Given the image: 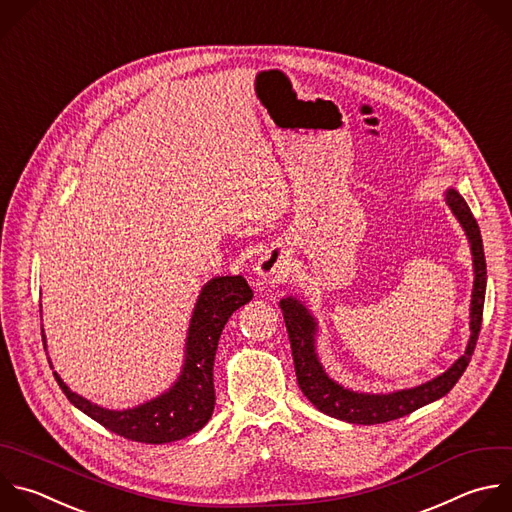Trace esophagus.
<instances>
[{
    "label": "esophagus",
    "instance_id": "34e87169",
    "mask_svg": "<svg viewBox=\"0 0 512 512\" xmlns=\"http://www.w3.org/2000/svg\"><path fill=\"white\" fill-rule=\"evenodd\" d=\"M257 279L261 285H277L285 283L293 273L291 255L283 249H269L257 261Z\"/></svg>",
    "mask_w": 512,
    "mask_h": 512
}]
</instances>
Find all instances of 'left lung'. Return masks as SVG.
<instances>
[{
  "mask_svg": "<svg viewBox=\"0 0 512 512\" xmlns=\"http://www.w3.org/2000/svg\"><path fill=\"white\" fill-rule=\"evenodd\" d=\"M444 201L450 207L456 221L460 223V227L464 229V235L470 243V253H472L474 283H472V295H470V339L464 354L444 374L416 388L396 390L388 394L356 392V390L344 388L342 384H337L327 376V372L323 370L317 358V346H315L317 331H319L317 319L301 299L287 295L279 301V307L283 311L285 327L289 333L297 384L303 396L319 412L350 424H362V426L384 424V422L408 416L414 410L440 400L454 388L458 378L464 374L474 354V346H476L480 323H482V307H484V293H486V261H484L480 229L466 201L454 189H448L444 193Z\"/></svg>",
  "mask_w": 512,
  "mask_h": 512,
  "instance_id": "1",
  "label": "left lung"
}]
</instances>
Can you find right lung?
I'll list each match as a JSON object with an SVG mask.
<instances>
[{"label": "right lung", "instance_id": "obj_1", "mask_svg": "<svg viewBox=\"0 0 512 512\" xmlns=\"http://www.w3.org/2000/svg\"><path fill=\"white\" fill-rule=\"evenodd\" d=\"M253 299V291L243 275H223L207 281L195 303L187 344L185 364L177 378L160 396L126 410H108L72 392L54 372L66 398L86 416L110 432L144 444H166L199 432L215 410L213 366L219 337L225 323L241 305ZM44 348H46V335Z\"/></svg>", "mask_w": 512, "mask_h": 512}]
</instances>
